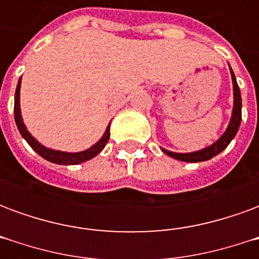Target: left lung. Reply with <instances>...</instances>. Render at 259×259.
<instances>
[{
  "label": "left lung",
  "mask_w": 259,
  "mask_h": 259,
  "mask_svg": "<svg viewBox=\"0 0 259 259\" xmlns=\"http://www.w3.org/2000/svg\"><path fill=\"white\" fill-rule=\"evenodd\" d=\"M230 73H232V80H233L234 107L230 123H229L228 130L225 132V135L215 144H212L211 147H206V148L201 150V151L190 152V154H178V152H170L168 150H162L166 155L175 158V159L183 161V162H202V161H208V159L213 158L219 152H222L229 146V143L233 140V137L236 136V133H237V130L240 127V122H241V96H240L239 84L236 81V76H234L232 69H230Z\"/></svg>",
  "instance_id": "1"
}]
</instances>
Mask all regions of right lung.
Segmentation results:
<instances>
[{
    "instance_id": "add662e5",
    "label": "right lung",
    "mask_w": 259,
    "mask_h": 259,
    "mask_svg": "<svg viewBox=\"0 0 259 259\" xmlns=\"http://www.w3.org/2000/svg\"><path fill=\"white\" fill-rule=\"evenodd\" d=\"M19 90L20 79L18 85H16V91H15V122H16V126H18V129H19L20 135L23 136V139L29 143V146H30L40 157H42L44 159H47L50 162L59 163V165H77V163L85 162V161H89L91 158H94L97 154H100V152L104 150V147L107 146L108 140H109V136H111V133H109V124H108V127L107 130H105L104 136L101 137V140L98 141V143H96L91 148L85 150V151L62 152L55 151V150H50V148H46L44 146H41V144L27 132L25 123H23V120H22V115H20L19 108Z\"/></svg>"
}]
</instances>
